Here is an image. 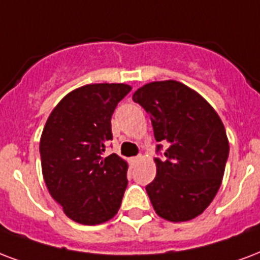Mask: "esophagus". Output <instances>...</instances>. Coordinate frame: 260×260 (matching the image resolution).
<instances>
[{"mask_svg": "<svg viewBox=\"0 0 260 260\" xmlns=\"http://www.w3.org/2000/svg\"><path fill=\"white\" fill-rule=\"evenodd\" d=\"M140 159H142V156L138 155V156H132L129 161H131V164H138V162L140 161Z\"/></svg>", "mask_w": 260, "mask_h": 260, "instance_id": "esophagus-1", "label": "esophagus"}]
</instances>
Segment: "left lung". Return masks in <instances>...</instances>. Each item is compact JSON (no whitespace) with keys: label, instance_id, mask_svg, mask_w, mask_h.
<instances>
[{"label":"left lung","instance_id":"1","mask_svg":"<svg viewBox=\"0 0 260 260\" xmlns=\"http://www.w3.org/2000/svg\"><path fill=\"white\" fill-rule=\"evenodd\" d=\"M132 99L150 114L155 140L165 146L146 187L152 207L170 222L193 219L222 183L229 142L221 118L201 94L176 80L144 84Z\"/></svg>","mask_w":260,"mask_h":260}]
</instances>
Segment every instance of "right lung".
<instances>
[{
	"instance_id": "1",
	"label": "right lung",
	"mask_w": 260,
	"mask_h": 260,
	"mask_svg": "<svg viewBox=\"0 0 260 260\" xmlns=\"http://www.w3.org/2000/svg\"><path fill=\"white\" fill-rule=\"evenodd\" d=\"M132 87L124 83L86 84L71 91L53 109L39 151L51 198L75 222L98 225L112 219L128 185V164L105 156L112 140V114Z\"/></svg>"
}]
</instances>
